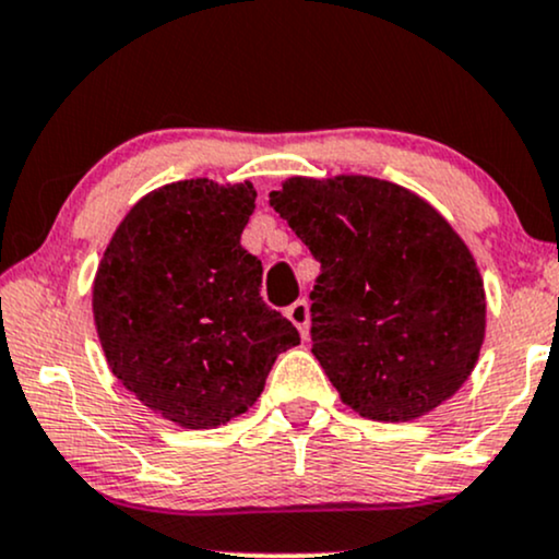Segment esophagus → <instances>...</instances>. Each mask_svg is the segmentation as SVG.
<instances>
[{
  "label": "esophagus",
  "instance_id": "obj_1",
  "mask_svg": "<svg viewBox=\"0 0 559 559\" xmlns=\"http://www.w3.org/2000/svg\"><path fill=\"white\" fill-rule=\"evenodd\" d=\"M286 318L292 320L294 325H297L299 333H301V338H307V333H310V305H307L305 299H297L286 310Z\"/></svg>",
  "mask_w": 559,
  "mask_h": 559
}]
</instances>
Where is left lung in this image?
Listing matches in <instances>:
<instances>
[{"label":"left lung","instance_id":"obj_1","mask_svg":"<svg viewBox=\"0 0 559 559\" xmlns=\"http://www.w3.org/2000/svg\"><path fill=\"white\" fill-rule=\"evenodd\" d=\"M271 207L320 262L312 355L342 402L407 423L457 394L484 344L486 294L441 213L370 176L286 178Z\"/></svg>","mask_w":559,"mask_h":559}]
</instances>
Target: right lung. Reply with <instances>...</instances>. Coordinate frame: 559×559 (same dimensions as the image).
I'll return each instance as SVG.
<instances>
[{
    "label": "right lung",
    "instance_id": "1",
    "mask_svg": "<svg viewBox=\"0 0 559 559\" xmlns=\"http://www.w3.org/2000/svg\"><path fill=\"white\" fill-rule=\"evenodd\" d=\"M258 191L210 178L165 183L115 228L94 275V325L112 376L165 420L226 426L265 389L299 331L260 297L241 247Z\"/></svg>",
    "mask_w": 559,
    "mask_h": 559
}]
</instances>
